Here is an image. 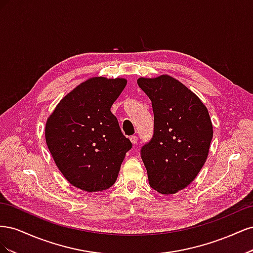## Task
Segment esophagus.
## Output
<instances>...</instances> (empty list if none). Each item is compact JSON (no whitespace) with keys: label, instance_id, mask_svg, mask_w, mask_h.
Listing matches in <instances>:
<instances>
[{"label":"esophagus","instance_id":"1","mask_svg":"<svg viewBox=\"0 0 253 253\" xmlns=\"http://www.w3.org/2000/svg\"><path fill=\"white\" fill-rule=\"evenodd\" d=\"M129 140H131V142H132V144H136L137 143V140H138V138H137L136 136H131V138H129Z\"/></svg>","mask_w":253,"mask_h":253}]
</instances>
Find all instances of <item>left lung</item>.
Returning a JSON list of instances; mask_svg holds the SVG:
<instances>
[{
	"instance_id": "1",
	"label": "left lung",
	"mask_w": 253,
	"mask_h": 253,
	"mask_svg": "<svg viewBox=\"0 0 253 253\" xmlns=\"http://www.w3.org/2000/svg\"><path fill=\"white\" fill-rule=\"evenodd\" d=\"M152 101L154 135L141 149L150 186L162 194L185 189L209 154L213 126L208 109L192 90L169 75L140 77Z\"/></svg>"
}]
</instances>
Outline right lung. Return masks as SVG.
<instances>
[{"label":"right lung","instance_id":"1","mask_svg":"<svg viewBox=\"0 0 253 253\" xmlns=\"http://www.w3.org/2000/svg\"><path fill=\"white\" fill-rule=\"evenodd\" d=\"M125 78L91 77L57 104L45 125V139L60 172L74 187L98 192L112 187L132 143L121 133L113 103Z\"/></svg>","mask_w":253,"mask_h":253}]
</instances>
